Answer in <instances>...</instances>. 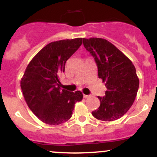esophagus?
Returning <instances> with one entry per match:
<instances>
[{
	"label": "esophagus",
	"instance_id": "obj_1",
	"mask_svg": "<svg viewBox=\"0 0 157 157\" xmlns=\"http://www.w3.org/2000/svg\"><path fill=\"white\" fill-rule=\"evenodd\" d=\"M91 97V96H90V95H86V94H83V97H84V98H89V97Z\"/></svg>",
	"mask_w": 157,
	"mask_h": 157
}]
</instances>
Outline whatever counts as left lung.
I'll return each mask as SVG.
<instances>
[{"instance_id":"obj_1","label":"left lung","mask_w":157,"mask_h":157,"mask_svg":"<svg viewBox=\"0 0 157 157\" xmlns=\"http://www.w3.org/2000/svg\"><path fill=\"white\" fill-rule=\"evenodd\" d=\"M85 48L94 57L98 77L105 82V96L98 99L100 105L92 115L102 121L122 117L134 103L140 80L134 64L107 40L91 37L82 40Z\"/></svg>"}]
</instances>
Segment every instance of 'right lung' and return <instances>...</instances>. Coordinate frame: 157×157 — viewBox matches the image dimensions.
Listing matches in <instances>:
<instances>
[{"mask_svg": "<svg viewBox=\"0 0 157 157\" xmlns=\"http://www.w3.org/2000/svg\"><path fill=\"white\" fill-rule=\"evenodd\" d=\"M82 38L61 40L44 46L27 67L21 87L27 105L39 120L59 125L72 116L75 105L82 100L81 91L60 89V76L66 61L82 44Z\"/></svg>", "mask_w": 157, "mask_h": 157, "instance_id": "obj_1", "label": "right lung"}]
</instances>
